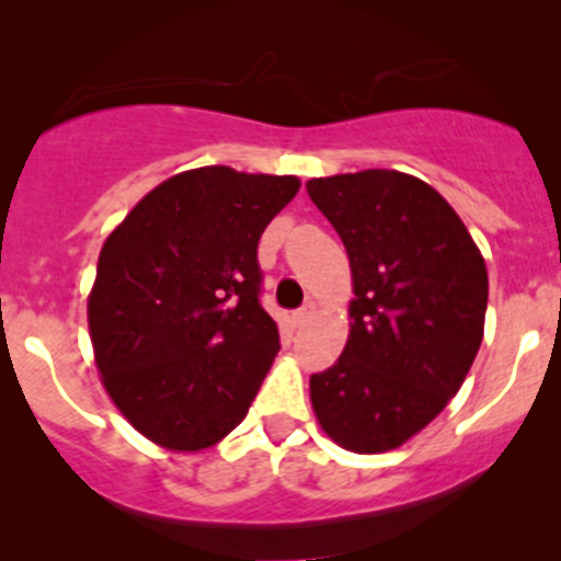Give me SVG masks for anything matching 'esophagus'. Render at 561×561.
I'll list each match as a JSON object with an SVG mask.
<instances>
[{"label":"esophagus","instance_id":"1","mask_svg":"<svg viewBox=\"0 0 561 561\" xmlns=\"http://www.w3.org/2000/svg\"><path fill=\"white\" fill-rule=\"evenodd\" d=\"M312 316H316V305H312V301H307L301 310L293 312V323H296V327H305V323H310Z\"/></svg>","mask_w":561,"mask_h":561}]
</instances>
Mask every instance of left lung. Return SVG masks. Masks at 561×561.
<instances>
[{
    "label": "left lung",
    "mask_w": 561,
    "mask_h": 561,
    "mask_svg": "<svg viewBox=\"0 0 561 561\" xmlns=\"http://www.w3.org/2000/svg\"><path fill=\"white\" fill-rule=\"evenodd\" d=\"M307 193L343 240L354 287L343 354L310 379L312 412L345 451H392L446 410L479 354L484 256L412 174L321 176Z\"/></svg>",
    "instance_id": "8db88e82"
}]
</instances>
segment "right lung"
<instances>
[{
  "label": "right lung",
  "instance_id": "1",
  "mask_svg": "<svg viewBox=\"0 0 561 561\" xmlns=\"http://www.w3.org/2000/svg\"><path fill=\"white\" fill-rule=\"evenodd\" d=\"M298 176L204 165L160 182L107 234L88 293L99 376L135 432L169 451L216 446L279 352L256 243Z\"/></svg>",
  "mask_w": 561,
  "mask_h": 561
}]
</instances>
